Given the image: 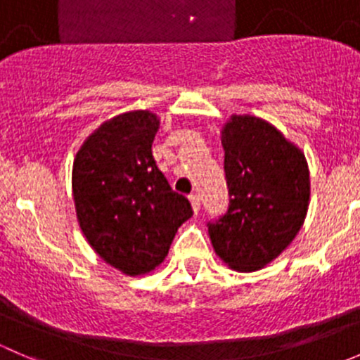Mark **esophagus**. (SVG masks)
Here are the masks:
<instances>
[{
    "label": "esophagus",
    "mask_w": 360,
    "mask_h": 360,
    "mask_svg": "<svg viewBox=\"0 0 360 360\" xmlns=\"http://www.w3.org/2000/svg\"><path fill=\"white\" fill-rule=\"evenodd\" d=\"M190 202H191V207H193L195 212H198V210H200V195H197V193L190 195Z\"/></svg>",
    "instance_id": "34e87169"
}]
</instances>
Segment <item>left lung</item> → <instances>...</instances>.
Segmentation results:
<instances>
[{
  "label": "left lung",
  "mask_w": 360,
  "mask_h": 360,
  "mask_svg": "<svg viewBox=\"0 0 360 360\" xmlns=\"http://www.w3.org/2000/svg\"><path fill=\"white\" fill-rule=\"evenodd\" d=\"M223 148L230 203L207 223L210 242L235 270H259L303 224L310 198L307 162L275 127L254 116H231Z\"/></svg>",
  "instance_id": "8db88e82"
}]
</instances>
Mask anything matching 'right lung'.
<instances>
[{
    "label": "right lung",
    "mask_w": 360,
    "mask_h": 360,
    "mask_svg": "<svg viewBox=\"0 0 360 360\" xmlns=\"http://www.w3.org/2000/svg\"><path fill=\"white\" fill-rule=\"evenodd\" d=\"M158 125L150 111L115 116L85 141L72 165L79 228L94 250L127 275L155 270L177 228L193 216L151 153Z\"/></svg>",
    "instance_id": "add662e5"
}]
</instances>
